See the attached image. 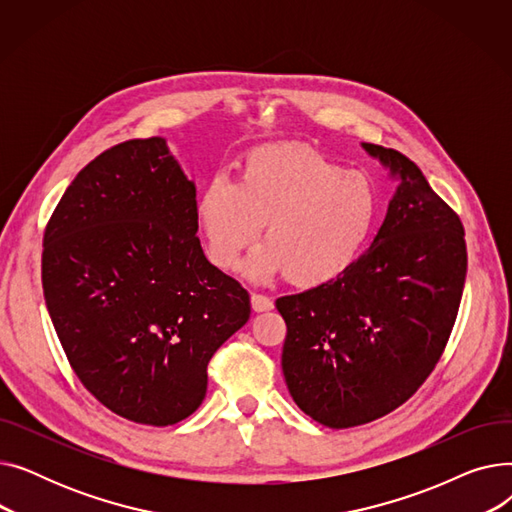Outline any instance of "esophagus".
Masks as SVG:
<instances>
[{"label":"esophagus","instance_id":"obj_1","mask_svg":"<svg viewBox=\"0 0 512 512\" xmlns=\"http://www.w3.org/2000/svg\"><path fill=\"white\" fill-rule=\"evenodd\" d=\"M251 307L253 311L261 313V311H270L274 309V301L270 297H265V294H251Z\"/></svg>","mask_w":512,"mask_h":512}]
</instances>
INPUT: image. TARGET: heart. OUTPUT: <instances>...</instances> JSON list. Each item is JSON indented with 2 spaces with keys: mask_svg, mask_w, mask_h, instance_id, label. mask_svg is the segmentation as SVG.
<instances>
[{
  "mask_svg": "<svg viewBox=\"0 0 512 512\" xmlns=\"http://www.w3.org/2000/svg\"><path fill=\"white\" fill-rule=\"evenodd\" d=\"M380 218V193L359 170L305 145H261L242 157L238 180L211 178L197 201V222L213 265L245 263L253 280L278 274L297 288L340 278L369 242Z\"/></svg>",
  "mask_w": 512,
  "mask_h": 512,
  "instance_id": "b5f03b06",
  "label": "heart"
}]
</instances>
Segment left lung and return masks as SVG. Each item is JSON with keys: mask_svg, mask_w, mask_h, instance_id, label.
Wrapping results in <instances>:
<instances>
[{"mask_svg": "<svg viewBox=\"0 0 512 512\" xmlns=\"http://www.w3.org/2000/svg\"><path fill=\"white\" fill-rule=\"evenodd\" d=\"M363 149L400 178L371 247L334 282L276 301L288 392L332 429L380 419L419 390L444 353L467 274L459 215L409 157Z\"/></svg>", "mask_w": 512, "mask_h": 512, "instance_id": "1", "label": "left lung"}]
</instances>
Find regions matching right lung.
Segmentation results:
<instances>
[{
  "label": "right lung",
  "instance_id": "obj_1",
  "mask_svg": "<svg viewBox=\"0 0 512 512\" xmlns=\"http://www.w3.org/2000/svg\"><path fill=\"white\" fill-rule=\"evenodd\" d=\"M197 230L195 182L161 137L97 155L47 222L53 328L78 380L128 421L193 415L213 353L251 315L249 292L207 261Z\"/></svg>",
  "mask_w": 512,
  "mask_h": 512
}]
</instances>
